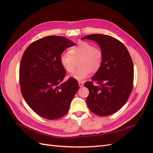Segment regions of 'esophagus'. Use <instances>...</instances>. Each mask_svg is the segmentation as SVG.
Segmentation results:
<instances>
[{"label": "esophagus", "instance_id": "34e87169", "mask_svg": "<svg viewBox=\"0 0 153 153\" xmlns=\"http://www.w3.org/2000/svg\"><path fill=\"white\" fill-rule=\"evenodd\" d=\"M78 84H79V86H80V87H83V86H84V82H78Z\"/></svg>", "mask_w": 153, "mask_h": 153}]
</instances>
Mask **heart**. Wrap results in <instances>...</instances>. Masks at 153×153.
Returning a JSON list of instances; mask_svg holds the SVG:
<instances>
[{
    "label": "heart",
    "mask_w": 153,
    "mask_h": 153,
    "mask_svg": "<svg viewBox=\"0 0 153 153\" xmlns=\"http://www.w3.org/2000/svg\"><path fill=\"white\" fill-rule=\"evenodd\" d=\"M80 68L74 72L71 77L74 79L82 81L89 76L91 71L96 72L100 68L103 61L101 50L91 43L81 41L72 47L69 53H62L60 56V62L68 73H73L78 61Z\"/></svg>",
    "instance_id": "b5f03b06"
}]
</instances>
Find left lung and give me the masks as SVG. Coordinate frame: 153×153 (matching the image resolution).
Returning a JSON list of instances; mask_svg holds the SVG:
<instances>
[{"instance_id": "1", "label": "left lung", "mask_w": 153, "mask_h": 153, "mask_svg": "<svg viewBox=\"0 0 153 153\" xmlns=\"http://www.w3.org/2000/svg\"><path fill=\"white\" fill-rule=\"evenodd\" d=\"M82 39L98 43L103 53L100 68L84 84L89 91L87 104L92 113L100 116L112 114L126 103L132 91L134 69L132 59L123 43L112 36L91 34ZM96 81L100 86H95Z\"/></svg>"}]
</instances>
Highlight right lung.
Here are the masks:
<instances>
[{"label":"right lung","mask_w":153,"mask_h":153,"mask_svg":"<svg viewBox=\"0 0 153 153\" xmlns=\"http://www.w3.org/2000/svg\"><path fill=\"white\" fill-rule=\"evenodd\" d=\"M76 44L62 36H50L31 43L23 55L20 66L21 92L26 103L39 116L57 119L65 115L79 89L60 62L66 48Z\"/></svg>","instance_id":"add662e5"}]
</instances>
